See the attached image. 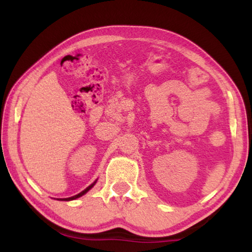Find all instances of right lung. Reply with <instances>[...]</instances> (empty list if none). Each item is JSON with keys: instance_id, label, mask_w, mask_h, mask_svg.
Segmentation results:
<instances>
[{"instance_id": "add662e5", "label": "right lung", "mask_w": 252, "mask_h": 252, "mask_svg": "<svg viewBox=\"0 0 252 252\" xmlns=\"http://www.w3.org/2000/svg\"><path fill=\"white\" fill-rule=\"evenodd\" d=\"M94 183H95V182H94ZM94 183H93V185H94ZM93 185H91V186H89V187L87 188V189H85V190H83V191H82V192H80L79 194H76V195H73V197H71V198H66V199H64V200H66V201H69V200H74V199H76V198H80V197H82V195H83L84 193H87V192H88V191L91 189V188L93 187Z\"/></svg>"}]
</instances>
